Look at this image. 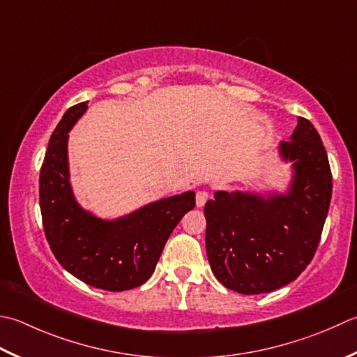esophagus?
<instances>
[{
    "label": "esophagus",
    "mask_w": 357,
    "mask_h": 357,
    "mask_svg": "<svg viewBox=\"0 0 357 357\" xmlns=\"http://www.w3.org/2000/svg\"><path fill=\"white\" fill-rule=\"evenodd\" d=\"M211 198V193H208L207 190H199L197 192V206L198 207H202L207 202V199Z\"/></svg>",
    "instance_id": "obj_1"
}]
</instances>
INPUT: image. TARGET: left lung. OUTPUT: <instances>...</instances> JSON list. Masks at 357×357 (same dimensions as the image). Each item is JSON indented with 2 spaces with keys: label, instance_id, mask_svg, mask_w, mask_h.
<instances>
[{
  "label": "left lung",
  "instance_id": "left-lung-1",
  "mask_svg": "<svg viewBox=\"0 0 357 357\" xmlns=\"http://www.w3.org/2000/svg\"><path fill=\"white\" fill-rule=\"evenodd\" d=\"M277 156L291 164L283 190H216L204 207L208 263L218 282L240 294H263L296 280L316 254L330 208V164L310 121L297 117Z\"/></svg>",
  "mask_w": 357,
  "mask_h": 357
}]
</instances>
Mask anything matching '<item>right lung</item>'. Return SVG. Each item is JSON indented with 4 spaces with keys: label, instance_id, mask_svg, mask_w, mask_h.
<instances>
[{
    "label": "right lung",
    "instance_id": "add662e5",
    "mask_svg": "<svg viewBox=\"0 0 357 357\" xmlns=\"http://www.w3.org/2000/svg\"><path fill=\"white\" fill-rule=\"evenodd\" d=\"M86 109L88 102L69 108L49 139L40 172L45 234L69 274L103 291H127L155 272L173 229L195 207V192L153 201L111 220L83 207L71 184L68 142L69 131Z\"/></svg>",
    "mask_w": 357,
    "mask_h": 357
}]
</instances>
